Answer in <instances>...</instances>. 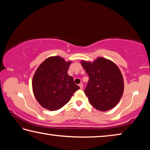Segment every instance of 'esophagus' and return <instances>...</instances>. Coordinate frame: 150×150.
Segmentation results:
<instances>
[{
  "label": "esophagus",
  "mask_w": 150,
  "mask_h": 150,
  "mask_svg": "<svg viewBox=\"0 0 150 150\" xmlns=\"http://www.w3.org/2000/svg\"><path fill=\"white\" fill-rule=\"evenodd\" d=\"M79 86H80V89H83V83H80V84H79Z\"/></svg>",
  "instance_id": "esophagus-1"
}]
</instances>
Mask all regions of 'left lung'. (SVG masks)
I'll list each match as a JSON object with an SVG mask.
<instances>
[{
    "instance_id": "left-lung-1",
    "label": "left lung",
    "mask_w": 150,
    "mask_h": 150,
    "mask_svg": "<svg viewBox=\"0 0 150 150\" xmlns=\"http://www.w3.org/2000/svg\"><path fill=\"white\" fill-rule=\"evenodd\" d=\"M81 64L89 76L84 92L91 105L101 111L114 108L124 91V80L119 67L103 57L92 62L82 60Z\"/></svg>"
}]
</instances>
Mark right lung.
<instances>
[{
  "label": "right lung",
  "mask_w": 150,
  "mask_h": 150,
  "mask_svg": "<svg viewBox=\"0 0 150 150\" xmlns=\"http://www.w3.org/2000/svg\"><path fill=\"white\" fill-rule=\"evenodd\" d=\"M71 62L59 56L50 57L35 71L32 80L33 94L45 109L56 111L62 108L80 89L68 74Z\"/></svg>",
  "instance_id": "obj_1"
}]
</instances>
